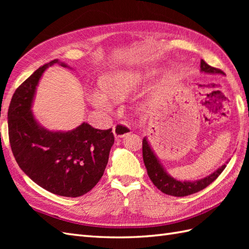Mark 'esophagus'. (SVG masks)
<instances>
[{
    "mask_svg": "<svg viewBox=\"0 0 249 249\" xmlns=\"http://www.w3.org/2000/svg\"><path fill=\"white\" fill-rule=\"evenodd\" d=\"M113 134L115 138H124L125 136L131 134V128L126 123H118L113 126Z\"/></svg>",
    "mask_w": 249,
    "mask_h": 249,
    "instance_id": "obj_1",
    "label": "esophagus"
}]
</instances>
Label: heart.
<instances>
[{
	"label": "heart",
	"instance_id": "1",
	"mask_svg": "<svg viewBox=\"0 0 249 249\" xmlns=\"http://www.w3.org/2000/svg\"><path fill=\"white\" fill-rule=\"evenodd\" d=\"M153 75V71L142 70H125L111 72L103 82L104 91L95 89L89 92V102L99 110L110 111L112 109L110 98L115 100L125 99Z\"/></svg>",
	"mask_w": 249,
	"mask_h": 249
}]
</instances>
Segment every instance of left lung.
I'll use <instances>...</instances> for the list:
<instances>
[{"instance_id":"left-lung-1","label":"left lung","mask_w":249,"mask_h":249,"mask_svg":"<svg viewBox=\"0 0 249 249\" xmlns=\"http://www.w3.org/2000/svg\"><path fill=\"white\" fill-rule=\"evenodd\" d=\"M200 68L201 71L205 73H223L224 75L223 71L210 66L203 60H201ZM142 155H143V161L147 171V176L150 177L153 184L163 194L174 196V197H185V196L198 193L200 190L204 189L219 177V174L224 171V169L227 166L226 163L228 162L227 161L225 165L219 167L217 170L210 174L209 177L198 179V181L189 182L178 181V179L169 176L154 154V152H153L146 138H143V141H142Z\"/></svg>"}]
</instances>
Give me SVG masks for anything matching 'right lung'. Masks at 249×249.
I'll return each mask as SVG.
<instances>
[{
    "label": "right lung",
    "instance_id": "obj_1",
    "mask_svg": "<svg viewBox=\"0 0 249 249\" xmlns=\"http://www.w3.org/2000/svg\"><path fill=\"white\" fill-rule=\"evenodd\" d=\"M40 66L16 89L8 108V136L15 160L26 176L40 187L63 197H80L102 178L114 136L82 123L71 131H50L32 113L36 87L49 66Z\"/></svg>",
    "mask_w": 249,
    "mask_h": 249
}]
</instances>
